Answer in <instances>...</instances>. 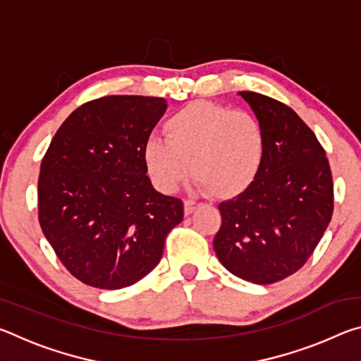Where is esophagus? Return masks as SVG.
<instances>
[{"instance_id":"esophagus-1","label":"esophagus","mask_w":361,"mask_h":361,"mask_svg":"<svg viewBox=\"0 0 361 361\" xmlns=\"http://www.w3.org/2000/svg\"><path fill=\"white\" fill-rule=\"evenodd\" d=\"M195 209H197V202H194L191 199L185 200V215H191Z\"/></svg>"}]
</instances>
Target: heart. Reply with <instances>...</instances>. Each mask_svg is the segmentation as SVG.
<instances>
[{
  "label": "heart",
  "instance_id": "1",
  "mask_svg": "<svg viewBox=\"0 0 361 361\" xmlns=\"http://www.w3.org/2000/svg\"><path fill=\"white\" fill-rule=\"evenodd\" d=\"M164 135L149 138L142 156L152 185L166 194L178 191L192 170L199 189L235 197L255 181L264 159L259 121L218 103H188L164 122Z\"/></svg>",
  "mask_w": 361,
  "mask_h": 361
}]
</instances>
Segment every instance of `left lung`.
I'll list each match as a JSON object with an SVG mask.
<instances>
[{"mask_svg": "<svg viewBox=\"0 0 361 361\" xmlns=\"http://www.w3.org/2000/svg\"><path fill=\"white\" fill-rule=\"evenodd\" d=\"M264 133V159L242 194L218 205L213 248L247 282L269 285L299 271L333 215V176L315 133L285 103L239 92Z\"/></svg>", "mask_w": 361, "mask_h": 361, "instance_id": "1", "label": "left lung"}]
</instances>
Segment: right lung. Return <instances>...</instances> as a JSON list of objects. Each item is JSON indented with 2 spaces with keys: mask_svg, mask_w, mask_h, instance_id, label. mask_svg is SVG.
Returning <instances> with one entry per match:
<instances>
[{
  "mask_svg": "<svg viewBox=\"0 0 361 361\" xmlns=\"http://www.w3.org/2000/svg\"><path fill=\"white\" fill-rule=\"evenodd\" d=\"M167 109L161 97L108 95L75 109L41 162L38 218L54 252L82 283L130 286L162 258L181 199L157 192L143 146Z\"/></svg>",
  "mask_w": 361,
  "mask_h": 361,
  "instance_id": "1",
  "label": "right lung"
}]
</instances>
